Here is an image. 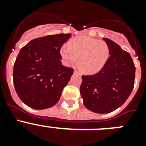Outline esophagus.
I'll list each match as a JSON object with an SVG mask.
<instances>
[{
	"mask_svg": "<svg viewBox=\"0 0 146 146\" xmlns=\"http://www.w3.org/2000/svg\"><path fill=\"white\" fill-rule=\"evenodd\" d=\"M74 74H78V75H80V72H78V71H77V70H76V69L74 71Z\"/></svg>",
	"mask_w": 146,
	"mask_h": 146,
	"instance_id": "obj_1",
	"label": "esophagus"
}]
</instances>
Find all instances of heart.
<instances>
[{
  "mask_svg": "<svg viewBox=\"0 0 146 146\" xmlns=\"http://www.w3.org/2000/svg\"><path fill=\"white\" fill-rule=\"evenodd\" d=\"M60 54L68 64L78 61L83 74H95L102 70L110 57V48L106 42L88 36L72 38L60 50Z\"/></svg>",
  "mask_w": 146,
  "mask_h": 146,
  "instance_id": "obj_1",
  "label": "heart"
}]
</instances>
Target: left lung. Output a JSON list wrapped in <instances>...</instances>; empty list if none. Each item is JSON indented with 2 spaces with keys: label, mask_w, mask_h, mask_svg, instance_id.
<instances>
[{
  "label": "left lung",
  "mask_w": 146,
  "mask_h": 146,
  "mask_svg": "<svg viewBox=\"0 0 146 146\" xmlns=\"http://www.w3.org/2000/svg\"><path fill=\"white\" fill-rule=\"evenodd\" d=\"M110 48L106 64L94 75L82 76L80 94L88 110L109 113L121 107L131 94L135 84V66L129 53L118 44L103 38Z\"/></svg>",
  "instance_id": "left-lung-1"
}]
</instances>
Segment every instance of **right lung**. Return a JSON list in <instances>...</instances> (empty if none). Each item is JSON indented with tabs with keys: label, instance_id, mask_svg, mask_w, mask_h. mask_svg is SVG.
<instances>
[{
	"label": "right lung",
	"instance_id": "right-lung-1",
	"mask_svg": "<svg viewBox=\"0 0 146 146\" xmlns=\"http://www.w3.org/2000/svg\"><path fill=\"white\" fill-rule=\"evenodd\" d=\"M71 36L59 33L35 38L20 50L14 65L13 80L22 102L44 110L54 106L74 69L62 65L60 50Z\"/></svg>",
	"mask_w": 146,
	"mask_h": 146
}]
</instances>
